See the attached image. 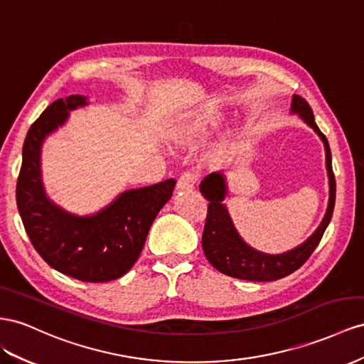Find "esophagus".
Segmentation results:
<instances>
[{
  "label": "esophagus",
  "instance_id": "esophagus-1",
  "mask_svg": "<svg viewBox=\"0 0 364 364\" xmlns=\"http://www.w3.org/2000/svg\"><path fill=\"white\" fill-rule=\"evenodd\" d=\"M196 183V176L193 173H183L176 183V188L178 191H190L194 188Z\"/></svg>",
  "mask_w": 364,
  "mask_h": 364
}]
</instances>
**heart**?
I'll use <instances>...</instances> for the list:
<instances>
[{"label": "heart", "mask_w": 364, "mask_h": 364, "mask_svg": "<svg viewBox=\"0 0 364 364\" xmlns=\"http://www.w3.org/2000/svg\"><path fill=\"white\" fill-rule=\"evenodd\" d=\"M220 112L215 107H200L186 112L170 124L166 137L174 144H191L202 139L220 121Z\"/></svg>", "instance_id": "b5f03b06"}]
</instances>
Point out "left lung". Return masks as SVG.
<instances>
[{"mask_svg": "<svg viewBox=\"0 0 364 364\" xmlns=\"http://www.w3.org/2000/svg\"><path fill=\"white\" fill-rule=\"evenodd\" d=\"M291 112L299 113L301 119L312 127L314 132L325 144L326 168L329 176V203L325 219L320 223L317 231L300 247L276 255L260 252L245 243L234 228L227 206L223 205V199L228 191L225 176L222 173L208 174L200 182V193L206 200H210L202 234V248L208 262L225 276L251 282H272L289 276L311 257L332 219L333 205H336V178H333L332 171V158L328 139L320 132L316 121H314L309 104L301 96L294 95Z\"/></svg>", "mask_w": 364, "mask_h": 364, "instance_id": "left-lung-1", "label": "left lung"}]
</instances>
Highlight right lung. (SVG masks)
I'll list each match as a JSON object with an SVG mask.
<instances>
[{
  "instance_id": "add662e5",
  "label": "right lung",
  "mask_w": 364,
  "mask_h": 364,
  "mask_svg": "<svg viewBox=\"0 0 364 364\" xmlns=\"http://www.w3.org/2000/svg\"><path fill=\"white\" fill-rule=\"evenodd\" d=\"M87 104L82 95L56 100L28 129L16 205L33 248L52 268L77 280L101 283L122 277L139 259L151 223L170 200L176 181L124 191L104 210L85 218L55 205L41 181V145L67 121L68 112Z\"/></svg>"
}]
</instances>
